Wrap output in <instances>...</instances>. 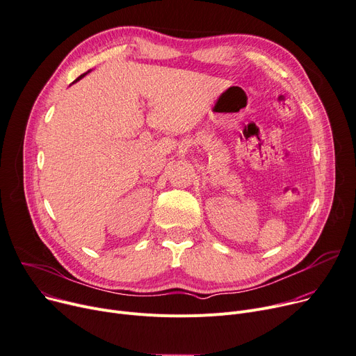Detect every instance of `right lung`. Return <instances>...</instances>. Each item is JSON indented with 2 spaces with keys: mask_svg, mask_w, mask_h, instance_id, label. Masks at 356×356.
I'll list each match as a JSON object with an SVG mask.
<instances>
[{
  "mask_svg": "<svg viewBox=\"0 0 356 356\" xmlns=\"http://www.w3.org/2000/svg\"><path fill=\"white\" fill-rule=\"evenodd\" d=\"M86 74H87V73H84V74H81V76H80V77H79V79H77V80H76V81H79V80H80V79H83V77H84V76H86ZM76 81H74V83H76Z\"/></svg>",
  "mask_w": 356,
  "mask_h": 356,
  "instance_id": "obj_1",
  "label": "right lung"
}]
</instances>
